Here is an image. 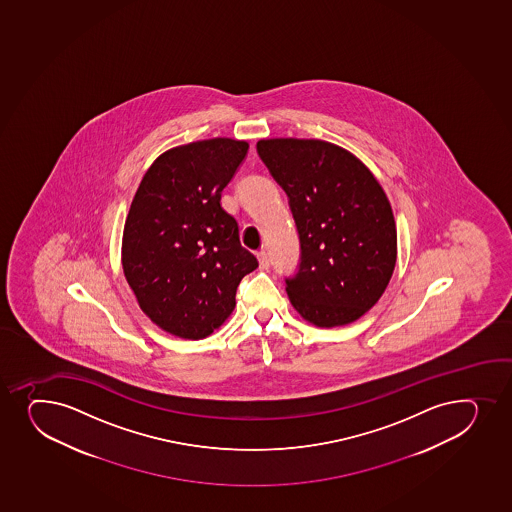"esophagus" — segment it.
Instances as JSON below:
<instances>
[{
    "instance_id": "esophagus-1",
    "label": "esophagus",
    "mask_w": 512,
    "mask_h": 512,
    "mask_svg": "<svg viewBox=\"0 0 512 512\" xmlns=\"http://www.w3.org/2000/svg\"><path fill=\"white\" fill-rule=\"evenodd\" d=\"M257 257H259L260 269L267 270L270 267V257L269 253L265 252V250H260L257 253Z\"/></svg>"
}]
</instances>
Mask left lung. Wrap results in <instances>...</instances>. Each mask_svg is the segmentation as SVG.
<instances>
[{"mask_svg": "<svg viewBox=\"0 0 512 512\" xmlns=\"http://www.w3.org/2000/svg\"><path fill=\"white\" fill-rule=\"evenodd\" d=\"M257 152L296 223L301 255L286 277L292 306L321 328L352 323L379 301L396 265L384 189L357 157L323 140L270 138Z\"/></svg>", "mask_w": 512, "mask_h": 512, "instance_id": "left-lung-1", "label": "left lung"}]
</instances>
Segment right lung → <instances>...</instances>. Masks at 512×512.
Returning a JSON list of instances; mask_svg holds the SVG:
<instances>
[{"mask_svg": "<svg viewBox=\"0 0 512 512\" xmlns=\"http://www.w3.org/2000/svg\"><path fill=\"white\" fill-rule=\"evenodd\" d=\"M248 143L211 138L160 155L128 213L121 262L143 313L171 335L199 340L223 325L237 287L259 267L242 247L221 193Z\"/></svg>", "mask_w": 512, "mask_h": 512, "instance_id": "obj_1", "label": "right lung"}]
</instances>
